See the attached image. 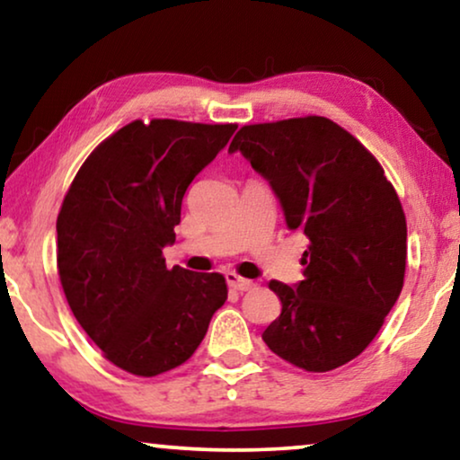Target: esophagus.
Instances as JSON below:
<instances>
[{
	"label": "esophagus",
	"instance_id": "34e87169",
	"mask_svg": "<svg viewBox=\"0 0 460 460\" xmlns=\"http://www.w3.org/2000/svg\"><path fill=\"white\" fill-rule=\"evenodd\" d=\"M226 282H228V285L232 287V288H236V291H251V288L255 287V282L253 280H249V279H243V276H238L236 272H228L226 274Z\"/></svg>",
	"mask_w": 460,
	"mask_h": 460
}]
</instances>
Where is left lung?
<instances>
[{
    "mask_svg": "<svg viewBox=\"0 0 460 460\" xmlns=\"http://www.w3.org/2000/svg\"><path fill=\"white\" fill-rule=\"evenodd\" d=\"M241 150L274 188L288 230L304 232V280H270L280 316L263 331L270 349L307 373L360 356L404 287L406 216L375 155L326 117L243 125Z\"/></svg>",
    "mask_w": 460,
    "mask_h": 460,
    "instance_id": "8db88e82",
    "label": "left lung"
}]
</instances>
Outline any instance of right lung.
<instances>
[{
  "label": "right lung",
  "mask_w": 460,
  "mask_h": 460,
  "mask_svg": "<svg viewBox=\"0 0 460 460\" xmlns=\"http://www.w3.org/2000/svg\"><path fill=\"white\" fill-rule=\"evenodd\" d=\"M236 123L131 121L92 150L62 200L56 263L87 337L125 373L156 376L190 358L228 299L222 274L167 270L181 199Z\"/></svg>",
  "instance_id": "add662e5"
}]
</instances>
